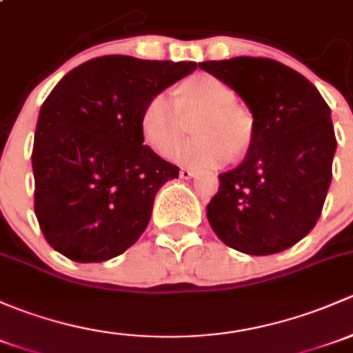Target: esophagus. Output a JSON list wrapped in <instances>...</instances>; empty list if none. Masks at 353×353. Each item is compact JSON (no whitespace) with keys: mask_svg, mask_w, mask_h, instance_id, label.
<instances>
[{"mask_svg":"<svg viewBox=\"0 0 353 353\" xmlns=\"http://www.w3.org/2000/svg\"><path fill=\"white\" fill-rule=\"evenodd\" d=\"M179 176H181V179H192V177L196 176V172H192V170H189V169H181Z\"/></svg>","mask_w":353,"mask_h":353,"instance_id":"1","label":"esophagus"}]
</instances>
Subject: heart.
<instances>
[{
	"label": "heart",
	"mask_w": 353,
	"mask_h": 353,
	"mask_svg": "<svg viewBox=\"0 0 353 353\" xmlns=\"http://www.w3.org/2000/svg\"><path fill=\"white\" fill-rule=\"evenodd\" d=\"M235 101V92L216 77L194 74L177 89L176 103L165 92L148 99L140 117L143 142L155 154L167 155L182 136L183 120L201 112L193 125L196 139L174 149L170 159L196 170L216 169L232 150L242 152L250 140L248 123Z\"/></svg>",
	"instance_id": "obj_1"
}]
</instances>
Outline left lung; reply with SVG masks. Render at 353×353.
<instances>
[{
	"instance_id": "left-lung-1",
	"label": "left lung",
	"mask_w": 353,
	"mask_h": 353,
	"mask_svg": "<svg viewBox=\"0 0 353 353\" xmlns=\"http://www.w3.org/2000/svg\"><path fill=\"white\" fill-rule=\"evenodd\" d=\"M250 110V147L206 206L218 239L248 255L298 243L316 225L336 150L332 111L294 69L262 57L199 62Z\"/></svg>"
}]
</instances>
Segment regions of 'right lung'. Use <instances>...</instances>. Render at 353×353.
Instances as JSON below:
<instances>
[{
    "mask_svg": "<svg viewBox=\"0 0 353 353\" xmlns=\"http://www.w3.org/2000/svg\"><path fill=\"white\" fill-rule=\"evenodd\" d=\"M196 62L103 55L65 74L43 101L32 152L35 214L52 248L74 262H105L139 240L157 191L179 167L143 145L152 96Z\"/></svg>",
    "mask_w": 353,
    "mask_h": 353,
    "instance_id": "obj_1",
    "label": "right lung"
}]
</instances>
